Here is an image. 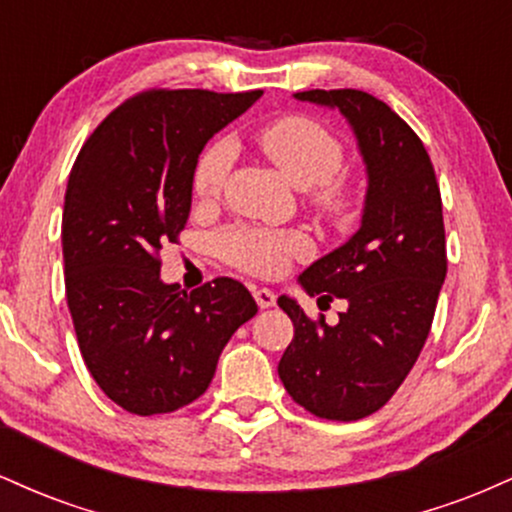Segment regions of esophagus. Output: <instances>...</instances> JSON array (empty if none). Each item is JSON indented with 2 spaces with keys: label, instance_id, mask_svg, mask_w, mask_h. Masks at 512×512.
<instances>
[{
  "label": "esophagus",
  "instance_id": "obj_1",
  "mask_svg": "<svg viewBox=\"0 0 512 512\" xmlns=\"http://www.w3.org/2000/svg\"><path fill=\"white\" fill-rule=\"evenodd\" d=\"M252 296H255V301L260 308H272V305L276 303V296L269 289H252Z\"/></svg>",
  "mask_w": 512,
  "mask_h": 512
}]
</instances>
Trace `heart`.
<instances>
[{
  "label": "heart",
  "mask_w": 512,
  "mask_h": 512,
  "mask_svg": "<svg viewBox=\"0 0 512 512\" xmlns=\"http://www.w3.org/2000/svg\"><path fill=\"white\" fill-rule=\"evenodd\" d=\"M257 144L289 182L301 190H310L315 207L330 216H344L349 211L351 192L346 182L337 178L344 149L330 129L310 117H281L260 129ZM228 163H231V149L226 144H214L204 151L192 180L199 197H214L219 192ZM216 248L223 260L243 272L274 276L289 264L291 257L305 255L308 243L301 233L236 226L221 233Z\"/></svg>",
  "instance_id": "obj_1"
}]
</instances>
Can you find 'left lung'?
<instances>
[{
	"label": "left lung",
	"instance_id": "8db88e82",
	"mask_svg": "<svg viewBox=\"0 0 512 512\" xmlns=\"http://www.w3.org/2000/svg\"><path fill=\"white\" fill-rule=\"evenodd\" d=\"M293 98L342 113L366 197L354 236L298 276L308 296L344 298L337 325L313 322L291 296L276 301L296 330L279 378L310 414L356 421L395 395L424 349L448 272L443 204L424 144L383 101L354 88Z\"/></svg>",
	"mask_w": 512,
	"mask_h": 512
}]
</instances>
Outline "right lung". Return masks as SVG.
<instances>
[{
    "instance_id": "add662e5",
    "label": "right lung",
    "mask_w": 512,
    "mask_h": 512,
    "mask_svg": "<svg viewBox=\"0 0 512 512\" xmlns=\"http://www.w3.org/2000/svg\"><path fill=\"white\" fill-rule=\"evenodd\" d=\"M262 91H149L110 113L69 173L62 214L67 303L98 387L129 414L204 395L223 346L257 313L240 281L195 291L161 279L192 204L199 154Z\"/></svg>"
}]
</instances>
